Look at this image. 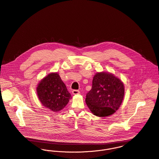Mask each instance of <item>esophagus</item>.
<instances>
[{
	"instance_id": "obj_1",
	"label": "esophagus",
	"mask_w": 159,
	"mask_h": 159,
	"mask_svg": "<svg viewBox=\"0 0 159 159\" xmlns=\"http://www.w3.org/2000/svg\"><path fill=\"white\" fill-rule=\"evenodd\" d=\"M72 93L73 95H78L80 93V92H79V90H72Z\"/></svg>"
}]
</instances>
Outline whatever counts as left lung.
I'll list each match as a JSON object with an SVG mask.
<instances>
[{
  "label": "left lung",
  "instance_id": "obj_1",
  "mask_svg": "<svg viewBox=\"0 0 159 159\" xmlns=\"http://www.w3.org/2000/svg\"><path fill=\"white\" fill-rule=\"evenodd\" d=\"M124 93V85L119 78L108 72H100L93 77L92 88L87 94L85 101L93 115L104 117L119 109Z\"/></svg>",
  "mask_w": 159,
  "mask_h": 159
}]
</instances>
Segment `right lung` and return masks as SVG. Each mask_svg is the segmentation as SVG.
Returning <instances> with one entry per match:
<instances>
[{
	"instance_id": "add662e5",
	"label": "right lung",
	"mask_w": 159,
	"mask_h": 159,
	"mask_svg": "<svg viewBox=\"0 0 159 159\" xmlns=\"http://www.w3.org/2000/svg\"><path fill=\"white\" fill-rule=\"evenodd\" d=\"M37 94L43 106L53 112L62 110L71 95L57 72L48 74L37 85Z\"/></svg>"
}]
</instances>
